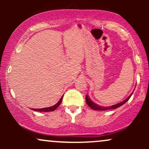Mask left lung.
<instances>
[{
  "label": "left lung",
  "mask_w": 149,
  "mask_h": 149,
  "mask_svg": "<svg viewBox=\"0 0 149 149\" xmlns=\"http://www.w3.org/2000/svg\"><path fill=\"white\" fill-rule=\"evenodd\" d=\"M132 95V93L131 95H130V96L128 97L125 100H124L123 102H120V103L116 104H115V105H112V106H110V107H101V106L98 105V104H95V102H93L91 100H90V98L89 97L88 95H87L86 97H85V101H86L87 104H88L89 107L91 108L92 109H93V110H95V111H107V110H110V109H117V108L120 107V106L123 105V104L125 103V102H127V101L129 100V99L130 98Z\"/></svg>",
  "instance_id": "8db88e82"
}]
</instances>
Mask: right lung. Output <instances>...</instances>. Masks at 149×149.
<instances>
[{
  "mask_svg": "<svg viewBox=\"0 0 149 149\" xmlns=\"http://www.w3.org/2000/svg\"><path fill=\"white\" fill-rule=\"evenodd\" d=\"M64 96V95H63ZM63 96L61 97V99L59 100V102H57L55 105L52 106V107H47V108H43V109H32V110L36 111H40V112H49V111H53L55 110L60 105V104L61 103V101H62V98Z\"/></svg>",
  "mask_w": 149,
  "mask_h": 149,
  "instance_id": "1",
  "label": "right lung"
}]
</instances>
